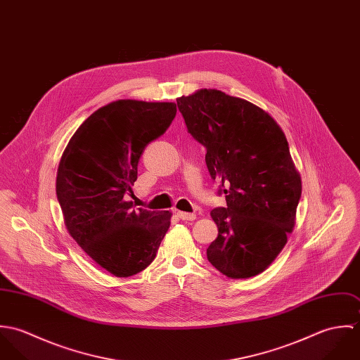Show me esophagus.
Returning <instances> with one entry per match:
<instances>
[{
	"label": "esophagus",
	"instance_id": "34e87169",
	"mask_svg": "<svg viewBox=\"0 0 360 360\" xmlns=\"http://www.w3.org/2000/svg\"><path fill=\"white\" fill-rule=\"evenodd\" d=\"M177 216L181 219V220H195L197 219V214L195 213H188V212H177Z\"/></svg>",
	"mask_w": 360,
	"mask_h": 360
}]
</instances>
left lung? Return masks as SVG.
I'll list each match as a JSON object with an SVG mask.
<instances>
[{
	"mask_svg": "<svg viewBox=\"0 0 360 360\" xmlns=\"http://www.w3.org/2000/svg\"><path fill=\"white\" fill-rule=\"evenodd\" d=\"M177 106L226 194V207L210 212L219 234L207 260L230 278L254 277L287 244L302 193L285 134L262 108L219 90L183 96Z\"/></svg>",
	"mask_w": 360,
	"mask_h": 360,
	"instance_id": "1",
	"label": "left lung"
}]
</instances>
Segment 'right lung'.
I'll return each mask as SVG.
<instances>
[{"mask_svg": "<svg viewBox=\"0 0 360 360\" xmlns=\"http://www.w3.org/2000/svg\"><path fill=\"white\" fill-rule=\"evenodd\" d=\"M177 112L174 103L119 100L90 115L69 140L56 173L65 226L83 251L116 277L143 271L156 257L172 213L134 207L126 195L144 148Z\"/></svg>", "mask_w": 360, "mask_h": 360, "instance_id": "1", "label": "right lung"}]
</instances>
